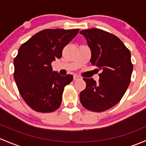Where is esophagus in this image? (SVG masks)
Returning <instances> with one entry per match:
<instances>
[{
  "instance_id": "1",
  "label": "esophagus",
  "mask_w": 146,
  "mask_h": 146,
  "mask_svg": "<svg viewBox=\"0 0 146 146\" xmlns=\"http://www.w3.org/2000/svg\"><path fill=\"white\" fill-rule=\"evenodd\" d=\"M80 77L79 76H78V75H75L74 76H73V79H74L75 80H78V79H80Z\"/></svg>"
}]
</instances>
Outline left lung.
Segmentation results:
<instances>
[{"mask_svg": "<svg viewBox=\"0 0 146 146\" xmlns=\"http://www.w3.org/2000/svg\"><path fill=\"white\" fill-rule=\"evenodd\" d=\"M91 49L90 63L101 70L99 82L83 78L86 88L80 94L82 105L91 111L102 112L121 100L131 82L133 64L131 53L113 34L92 28L80 31Z\"/></svg>", "mask_w": 146, "mask_h": 146, "instance_id": "left-lung-1", "label": "left lung"}]
</instances>
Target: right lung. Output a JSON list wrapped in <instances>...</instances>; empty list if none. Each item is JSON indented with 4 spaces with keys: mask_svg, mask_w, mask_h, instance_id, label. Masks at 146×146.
Segmentation results:
<instances>
[{
    "mask_svg": "<svg viewBox=\"0 0 146 146\" xmlns=\"http://www.w3.org/2000/svg\"><path fill=\"white\" fill-rule=\"evenodd\" d=\"M79 29H46L20 46L14 58V76L20 95L35 111L49 113L59 108L64 88L72 75L53 72L51 63L61 58L62 51Z\"/></svg>",
    "mask_w": 146,
    "mask_h": 146,
    "instance_id": "right-lung-1",
    "label": "right lung"
}]
</instances>
